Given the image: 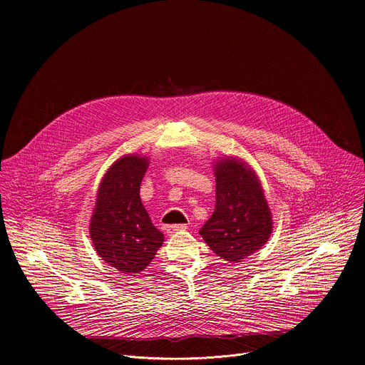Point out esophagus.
<instances>
[{
  "label": "esophagus",
  "instance_id": "obj_1",
  "mask_svg": "<svg viewBox=\"0 0 365 365\" xmlns=\"http://www.w3.org/2000/svg\"><path fill=\"white\" fill-rule=\"evenodd\" d=\"M186 228H187V225H185V224L169 225V227L166 228V234H168V235H173V234H176V232H179V231H185Z\"/></svg>",
  "mask_w": 365,
  "mask_h": 365
}]
</instances>
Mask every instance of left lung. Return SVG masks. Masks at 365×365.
I'll return each instance as SVG.
<instances>
[{
    "label": "left lung",
    "mask_w": 365,
    "mask_h": 365,
    "mask_svg": "<svg viewBox=\"0 0 365 365\" xmlns=\"http://www.w3.org/2000/svg\"><path fill=\"white\" fill-rule=\"evenodd\" d=\"M215 211L199 234L210 248L230 263H240L270 238L273 220L255 172L237 158L214 165Z\"/></svg>",
    "instance_id": "1"
}]
</instances>
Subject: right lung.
I'll return each instance as SVG.
<instances>
[{
  "instance_id": "obj_1",
  "label": "right lung",
  "mask_w": 365,
  "mask_h": 365,
  "mask_svg": "<svg viewBox=\"0 0 365 365\" xmlns=\"http://www.w3.org/2000/svg\"><path fill=\"white\" fill-rule=\"evenodd\" d=\"M147 166L145 155L127 154L118 159L99 183L89 224L98 255L128 276L144 270L165 241L140 199Z\"/></svg>"
}]
</instances>
